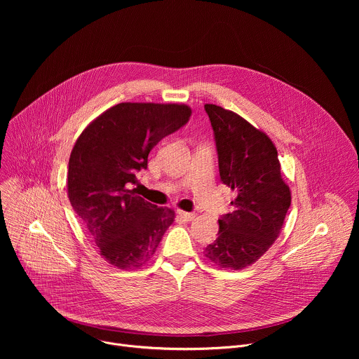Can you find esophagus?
Returning <instances> with one entry per match:
<instances>
[{"label": "esophagus", "mask_w": 359, "mask_h": 359, "mask_svg": "<svg viewBox=\"0 0 359 359\" xmlns=\"http://www.w3.org/2000/svg\"><path fill=\"white\" fill-rule=\"evenodd\" d=\"M177 215L184 222H191L194 219V213H189V212H183V210H177Z\"/></svg>", "instance_id": "34e87169"}]
</instances>
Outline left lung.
Instances as JSON below:
<instances>
[{"label": "left lung", "mask_w": 359, "mask_h": 359, "mask_svg": "<svg viewBox=\"0 0 359 359\" xmlns=\"http://www.w3.org/2000/svg\"><path fill=\"white\" fill-rule=\"evenodd\" d=\"M219 155L222 182L237 193L234 212L219 219V237L204 255L220 269L243 270L257 262L278 237L291 204L271 139L240 115L204 105Z\"/></svg>", "instance_id": "1"}]
</instances>
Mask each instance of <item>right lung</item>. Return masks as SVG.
<instances>
[{"instance_id": "1", "label": "right lung", "mask_w": 359, "mask_h": 359, "mask_svg": "<svg viewBox=\"0 0 359 359\" xmlns=\"http://www.w3.org/2000/svg\"><path fill=\"white\" fill-rule=\"evenodd\" d=\"M190 115L183 104L122 102L76 139L68 166V197L109 264L140 269L175 222L172 209L146 201L130 186L147 168L150 150L186 125Z\"/></svg>"}]
</instances>
